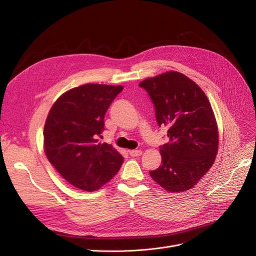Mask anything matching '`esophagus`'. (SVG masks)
Instances as JSON below:
<instances>
[{
    "mask_svg": "<svg viewBox=\"0 0 256 256\" xmlns=\"http://www.w3.org/2000/svg\"><path fill=\"white\" fill-rule=\"evenodd\" d=\"M128 152H130V154L132 156H140L142 154V150H130Z\"/></svg>",
    "mask_w": 256,
    "mask_h": 256,
    "instance_id": "obj_1",
    "label": "esophagus"
}]
</instances>
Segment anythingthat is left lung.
I'll list each match as a JSON object with an SVG mask.
<instances>
[{
  "label": "left lung",
  "instance_id": "left-lung-1",
  "mask_svg": "<svg viewBox=\"0 0 256 256\" xmlns=\"http://www.w3.org/2000/svg\"><path fill=\"white\" fill-rule=\"evenodd\" d=\"M139 86L148 92L158 124L168 128L170 138L160 150L162 165L150 171L152 178L168 192L192 189L218 154V124L208 96L190 78L172 70Z\"/></svg>",
  "mask_w": 256,
  "mask_h": 256
}]
</instances>
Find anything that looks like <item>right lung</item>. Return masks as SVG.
Masks as SVG:
<instances>
[{
  "label": "right lung",
  "mask_w": 256,
  "mask_h": 256,
  "mask_svg": "<svg viewBox=\"0 0 256 256\" xmlns=\"http://www.w3.org/2000/svg\"><path fill=\"white\" fill-rule=\"evenodd\" d=\"M124 86L85 84L54 102L44 130V148L60 176L80 190L93 192L113 178L124 158L98 137L104 114Z\"/></svg>",
  "instance_id": "right-lung-1"
}]
</instances>
